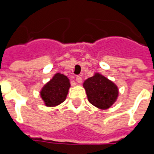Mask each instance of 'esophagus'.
I'll use <instances>...</instances> for the list:
<instances>
[{
	"label": "esophagus",
	"mask_w": 154,
	"mask_h": 154,
	"mask_svg": "<svg viewBox=\"0 0 154 154\" xmlns=\"http://www.w3.org/2000/svg\"><path fill=\"white\" fill-rule=\"evenodd\" d=\"M76 81H77V83H82V77H81L80 76H77V77H76Z\"/></svg>",
	"instance_id": "34e87169"
}]
</instances>
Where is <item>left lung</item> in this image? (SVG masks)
<instances>
[{"mask_svg":"<svg viewBox=\"0 0 154 154\" xmlns=\"http://www.w3.org/2000/svg\"><path fill=\"white\" fill-rule=\"evenodd\" d=\"M83 87L89 102L101 110L109 109L119 95L116 84L100 73H95L93 77L87 78Z\"/></svg>","mask_w":154,"mask_h":154,"instance_id":"8db88e82","label":"left lung"}]
</instances>
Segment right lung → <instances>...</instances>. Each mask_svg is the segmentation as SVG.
<instances>
[{"mask_svg":"<svg viewBox=\"0 0 154 154\" xmlns=\"http://www.w3.org/2000/svg\"><path fill=\"white\" fill-rule=\"evenodd\" d=\"M70 81L63 74L56 73L40 91V97L46 106H56L63 103L70 88Z\"/></svg>","mask_w":154,"mask_h":154,"instance_id":"1","label":"right lung"}]
</instances>
